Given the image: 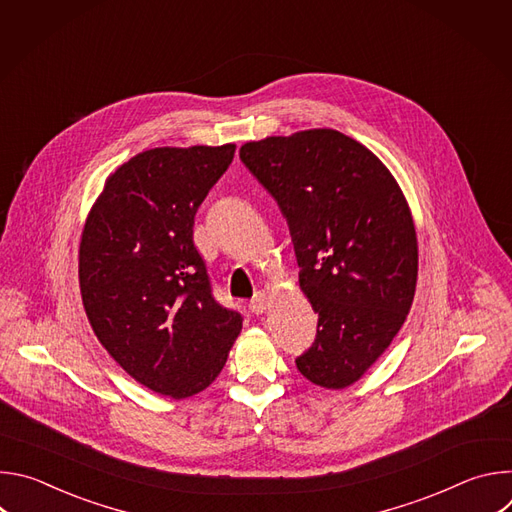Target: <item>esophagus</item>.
I'll list each match as a JSON object with an SVG mask.
<instances>
[{
  "instance_id": "1",
  "label": "esophagus",
  "mask_w": 512,
  "mask_h": 512,
  "mask_svg": "<svg viewBox=\"0 0 512 512\" xmlns=\"http://www.w3.org/2000/svg\"><path fill=\"white\" fill-rule=\"evenodd\" d=\"M249 310L253 314H263L267 310V296L263 294V291H257L255 298L249 302Z\"/></svg>"
}]
</instances>
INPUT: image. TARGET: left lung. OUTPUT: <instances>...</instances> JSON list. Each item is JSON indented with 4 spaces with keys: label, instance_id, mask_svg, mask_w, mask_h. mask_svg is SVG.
Instances as JSON below:
<instances>
[{
    "label": "left lung",
    "instance_id": "8db88e82",
    "mask_svg": "<svg viewBox=\"0 0 512 512\" xmlns=\"http://www.w3.org/2000/svg\"><path fill=\"white\" fill-rule=\"evenodd\" d=\"M241 162L279 204L318 312L298 369L344 389L385 352L415 296L417 237L403 192L373 152L334 129L245 143Z\"/></svg>",
    "mask_w": 512,
    "mask_h": 512
}]
</instances>
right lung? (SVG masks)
<instances>
[{
	"mask_svg": "<svg viewBox=\"0 0 512 512\" xmlns=\"http://www.w3.org/2000/svg\"><path fill=\"white\" fill-rule=\"evenodd\" d=\"M235 145L156 148L109 176L81 239L89 322L121 367L148 389L184 399L223 371L241 314L216 302L194 216Z\"/></svg>",
	"mask_w": 512,
	"mask_h": 512,
	"instance_id": "1",
	"label": "right lung"
}]
</instances>
